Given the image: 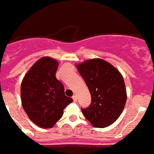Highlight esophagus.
<instances>
[{
  "label": "esophagus",
  "mask_w": 154,
  "mask_h": 154,
  "mask_svg": "<svg viewBox=\"0 0 154 154\" xmlns=\"http://www.w3.org/2000/svg\"><path fill=\"white\" fill-rule=\"evenodd\" d=\"M73 101H74V102H77V96H73Z\"/></svg>",
  "instance_id": "obj_1"
}]
</instances>
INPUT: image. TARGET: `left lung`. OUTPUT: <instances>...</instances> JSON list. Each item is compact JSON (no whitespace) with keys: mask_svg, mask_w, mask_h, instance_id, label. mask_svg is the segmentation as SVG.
<instances>
[{"mask_svg":"<svg viewBox=\"0 0 154 154\" xmlns=\"http://www.w3.org/2000/svg\"><path fill=\"white\" fill-rule=\"evenodd\" d=\"M92 97V103L81 112L94 127L104 128L116 122L127 101V89L120 72L101 58L76 65Z\"/></svg>","mask_w":154,"mask_h":154,"instance_id":"8db88e82","label":"left lung"}]
</instances>
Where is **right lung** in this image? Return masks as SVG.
<instances>
[{
	"instance_id": "obj_1",
	"label": "right lung",
	"mask_w": 154,
	"mask_h": 154,
	"mask_svg": "<svg viewBox=\"0 0 154 154\" xmlns=\"http://www.w3.org/2000/svg\"><path fill=\"white\" fill-rule=\"evenodd\" d=\"M58 62L42 57L30 68L21 83V103L28 118L41 128H52L73 99L65 95L56 78Z\"/></svg>"
}]
</instances>
